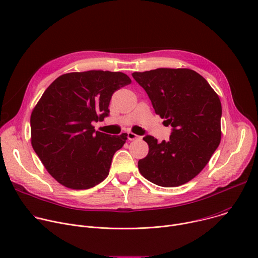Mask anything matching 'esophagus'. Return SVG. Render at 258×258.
Segmentation results:
<instances>
[{
  "mask_svg": "<svg viewBox=\"0 0 258 258\" xmlns=\"http://www.w3.org/2000/svg\"><path fill=\"white\" fill-rule=\"evenodd\" d=\"M127 138H128V140H131V141H133V140H136V139H138V138H140L138 135H136V134H134V133H132V132H128L127 133Z\"/></svg>",
  "mask_w": 258,
  "mask_h": 258,
  "instance_id": "1",
  "label": "esophagus"
}]
</instances>
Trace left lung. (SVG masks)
I'll list each match as a JSON object with an SVG mask.
<instances>
[{"label":"left lung","mask_w":258,"mask_h":258,"mask_svg":"<svg viewBox=\"0 0 258 258\" xmlns=\"http://www.w3.org/2000/svg\"><path fill=\"white\" fill-rule=\"evenodd\" d=\"M155 112L172 126L168 141L143 140L148 154L139 160L140 173L162 187L183 185L203 170L222 138V104L207 80L194 70L159 68L134 72Z\"/></svg>","instance_id":"left-lung-1"}]
</instances>
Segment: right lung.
Wrapping results in <instances>:
<instances>
[{"label":"right lung","mask_w":258,"mask_h":258,"mask_svg":"<svg viewBox=\"0 0 258 258\" xmlns=\"http://www.w3.org/2000/svg\"><path fill=\"white\" fill-rule=\"evenodd\" d=\"M131 83L122 72L91 70L62 74L46 89L31 113V144L59 184L80 190L107 177L127 134L95 132L92 123L108 115L114 92Z\"/></svg>","instance_id":"right-lung-1"}]
</instances>
